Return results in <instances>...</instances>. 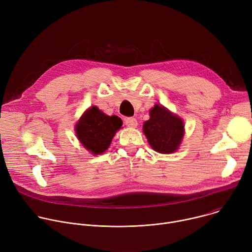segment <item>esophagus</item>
<instances>
[{"label":"esophagus","instance_id":"esophagus-1","mask_svg":"<svg viewBox=\"0 0 252 252\" xmlns=\"http://www.w3.org/2000/svg\"><path fill=\"white\" fill-rule=\"evenodd\" d=\"M125 124L129 127H136L137 126V121L134 118H126L125 120Z\"/></svg>","mask_w":252,"mask_h":252}]
</instances>
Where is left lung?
<instances>
[{"instance_id":"1","label":"left lung","mask_w":252,"mask_h":252,"mask_svg":"<svg viewBox=\"0 0 252 252\" xmlns=\"http://www.w3.org/2000/svg\"><path fill=\"white\" fill-rule=\"evenodd\" d=\"M150 116L151 119L143 124V132L151 147L160 154L175 152L185 132L183 121L158 104L151 110Z\"/></svg>"}]
</instances>
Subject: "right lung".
<instances>
[{
  "label": "right lung",
  "instance_id": "obj_1",
  "mask_svg": "<svg viewBox=\"0 0 252 252\" xmlns=\"http://www.w3.org/2000/svg\"><path fill=\"white\" fill-rule=\"evenodd\" d=\"M122 125L123 122L118 116H106L96 106H92L81 118L76 132L88 151L94 155H100L110 147Z\"/></svg>",
  "mask_w": 252,
  "mask_h": 252
}]
</instances>
